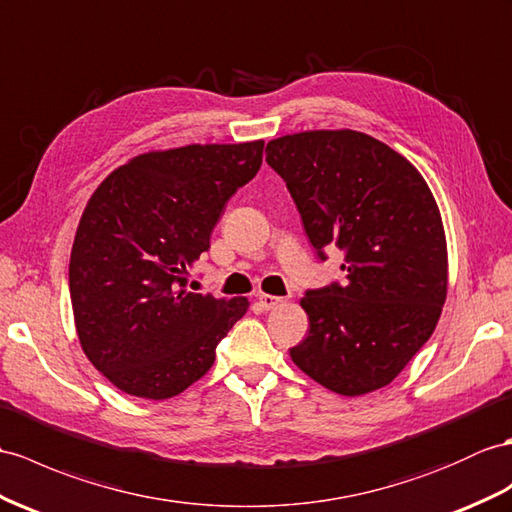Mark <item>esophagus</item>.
Returning <instances> with one entry per match:
<instances>
[{"instance_id":"34e87169","label":"esophagus","mask_w":512,"mask_h":512,"mask_svg":"<svg viewBox=\"0 0 512 512\" xmlns=\"http://www.w3.org/2000/svg\"><path fill=\"white\" fill-rule=\"evenodd\" d=\"M258 302H260V306H263L265 310H271V308H276V306H280L284 299L282 297H278V295H269V293H258Z\"/></svg>"}]
</instances>
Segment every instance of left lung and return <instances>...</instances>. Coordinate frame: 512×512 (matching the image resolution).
I'll return each instance as SVG.
<instances>
[{
    "label": "left lung",
    "mask_w": 512,
    "mask_h": 512,
    "mask_svg": "<svg viewBox=\"0 0 512 512\" xmlns=\"http://www.w3.org/2000/svg\"><path fill=\"white\" fill-rule=\"evenodd\" d=\"M308 241L339 247L343 284L302 297L310 330L293 363L356 397L391 384L426 343L447 295V243L430 186L395 149L356 130H308L267 143Z\"/></svg>",
    "instance_id": "left-lung-1"
}]
</instances>
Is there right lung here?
I'll return each instance as SVG.
<instances>
[{"label": "right lung", "instance_id": "1", "mask_svg": "<svg viewBox=\"0 0 512 512\" xmlns=\"http://www.w3.org/2000/svg\"><path fill=\"white\" fill-rule=\"evenodd\" d=\"M265 141L147 152L115 169L86 204L69 291L86 358L119 391L169 400L215 363L247 297L186 289L228 199L263 165Z\"/></svg>", "mask_w": 512, "mask_h": 512}]
</instances>
